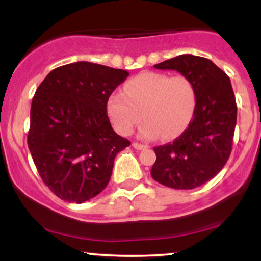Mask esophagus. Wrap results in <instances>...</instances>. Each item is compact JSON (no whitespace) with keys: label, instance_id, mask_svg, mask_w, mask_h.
Wrapping results in <instances>:
<instances>
[{"label":"esophagus","instance_id":"obj_1","mask_svg":"<svg viewBox=\"0 0 261 261\" xmlns=\"http://www.w3.org/2000/svg\"><path fill=\"white\" fill-rule=\"evenodd\" d=\"M133 147L136 148V149H145V148H147V146L142 145V143H139V142H134Z\"/></svg>","mask_w":261,"mask_h":261}]
</instances>
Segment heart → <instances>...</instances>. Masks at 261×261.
Instances as JSON below:
<instances>
[{"mask_svg":"<svg viewBox=\"0 0 261 261\" xmlns=\"http://www.w3.org/2000/svg\"><path fill=\"white\" fill-rule=\"evenodd\" d=\"M195 104V88L187 76L145 72L125 83L124 94L110 95L108 114L119 134L133 133L142 116L141 139L166 141L185 130Z\"/></svg>","mask_w":261,"mask_h":261,"instance_id":"1","label":"heart"}]
</instances>
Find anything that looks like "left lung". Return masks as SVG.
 Returning <instances> with one entry per match:
<instances>
[{"mask_svg":"<svg viewBox=\"0 0 261 261\" xmlns=\"http://www.w3.org/2000/svg\"><path fill=\"white\" fill-rule=\"evenodd\" d=\"M184 74L195 88L193 119L178 139L154 147L151 175L172 189H194L220 173L232 152L237 104L229 77L211 60L185 54L154 65Z\"/></svg>","mask_w":261,"mask_h":261,"instance_id":"obj_1","label":"left lung"}]
</instances>
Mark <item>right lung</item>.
<instances>
[{
  "label": "right lung",
  "mask_w": 261,
  "mask_h": 261,
  "mask_svg": "<svg viewBox=\"0 0 261 261\" xmlns=\"http://www.w3.org/2000/svg\"><path fill=\"white\" fill-rule=\"evenodd\" d=\"M125 70L80 61L60 66L38 87L28 147L44 184L61 200L88 201L107 187L116 154L130 141L113 130L110 94Z\"/></svg>",
  "instance_id": "add662e5"
}]
</instances>
